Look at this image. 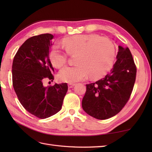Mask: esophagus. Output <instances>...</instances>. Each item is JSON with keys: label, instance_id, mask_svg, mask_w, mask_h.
<instances>
[{"label": "esophagus", "instance_id": "esophagus-1", "mask_svg": "<svg viewBox=\"0 0 152 152\" xmlns=\"http://www.w3.org/2000/svg\"><path fill=\"white\" fill-rule=\"evenodd\" d=\"M74 86H75L74 83H69V84H68V88H69V89L72 88Z\"/></svg>", "mask_w": 152, "mask_h": 152}]
</instances>
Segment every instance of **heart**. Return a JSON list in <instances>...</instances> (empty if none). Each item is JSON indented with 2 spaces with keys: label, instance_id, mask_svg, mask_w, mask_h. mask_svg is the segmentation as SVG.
Returning <instances> with one entry per match:
<instances>
[{
  "label": "heart",
  "instance_id": "heart-1",
  "mask_svg": "<svg viewBox=\"0 0 152 152\" xmlns=\"http://www.w3.org/2000/svg\"><path fill=\"white\" fill-rule=\"evenodd\" d=\"M62 45L70 56L76 55L77 64L61 70L59 78L63 82H76L89 76L93 79L100 78L111 69L114 64L115 45L106 37L93 34L74 35L63 38ZM67 54L60 47L53 46L50 53L51 63L57 68L63 66L68 61Z\"/></svg>",
  "mask_w": 152,
  "mask_h": 152
}]
</instances>
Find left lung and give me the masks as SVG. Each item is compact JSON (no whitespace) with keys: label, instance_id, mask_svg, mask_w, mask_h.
Wrapping results in <instances>:
<instances>
[{"label":"left lung","instance_id":"1","mask_svg":"<svg viewBox=\"0 0 152 152\" xmlns=\"http://www.w3.org/2000/svg\"><path fill=\"white\" fill-rule=\"evenodd\" d=\"M118 48L117 60L110 72L102 79L86 85L82 108L96 119L102 120L118 114L133 91L137 67L129 48Z\"/></svg>","mask_w":152,"mask_h":152}]
</instances>
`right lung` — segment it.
<instances>
[{
	"instance_id": "right-lung-1",
	"label": "right lung",
	"mask_w": 152,
	"mask_h": 152,
	"mask_svg": "<svg viewBox=\"0 0 152 152\" xmlns=\"http://www.w3.org/2000/svg\"><path fill=\"white\" fill-rule=\"evenodd\" d=\"M53 37L47 33L28 38L19 48L12 64L13 87L19 102L40 119L49 118L60 110L68 90L66 83L44 86L45 80H54L50 59Z\"/></svg>"
}]
</instances>
